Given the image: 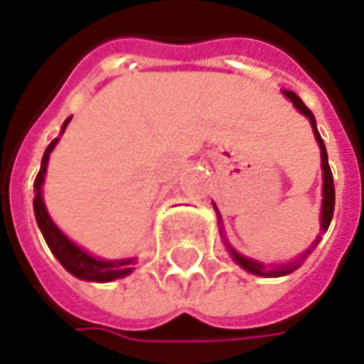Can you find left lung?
I'll use <instances>...</instances> for the list:
<instances>
[{
	"instance_id": "1",
	"label": "left lung",
	"mask_w": 364,
	"mask_h": 364,
	"mask_svg": "<svg viewBox=\"0 0 364 364\" xmlns=\"http://www.w3.org/2000/svg\"><path fill=\"white\" fill-rule=\"evenodd\" d=\"M283 95L289 99V101L295 105V109L299 110V112H303L307 119H309V122H311L313 127V132H315V139H317V142H319V149H321V166H323V210H321V230L323 232H327V228H329L331 220H333V210H335V184H333V174H331V168H329V160H327V150H325V142H323V139H321L319 130H317V127H315V117H313V112L307 107H305V102L295 95L293 91H283ZM319 242V240H317ZM311 252V250H309ZM309 252H305L303 254V257H307V254ZM230 254H232V257L235 259V263L237 265H242L245 272L254 273V275H263V277H279V275H287V273L295 272L297 267H299V262H293V263H285V265H282V267H273V269H269L265 263H259V262H254V259H247V257H244V255H240L235 250H232L230 247Z\"/></svg>"
}]
</instances>
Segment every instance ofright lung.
<instances>
[{"instance_id": "1", "label": "right lung", "mask_w": 364, "mask_h": 364, "mask_svg": "<svg viewBox=\"0 0 364 364\" xmlns=\"http://www.w3.org/2000/svg\"><path fill=\"white\" fill-rule=\"evenodd\" d=\"M71 117L63 122V130L69 124ZM57 144V139L53 140L51 144L47 146L43 154V160H41V168L37 172V178H35V198H33V208H35V220H37V225L43 234L45 242L49 245V250L53 252V255L59 259L63 267L69 273H73L75 277L79 279H87V282H112V279H119V277H124L132 272L130 263L132 259H120V262H105V259H95L87 252H82L81 247L73 244L71 240H67V235L63 234L61 230L57 225L53 224V220L47 214L43 204V198H41V186H43V178L45 170H47V162H49V154H51L53 146Z\"/></svg>"}]
</instances>
